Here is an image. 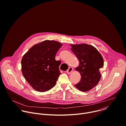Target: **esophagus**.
I'll return each mask as SVG.
<instances>
[{"label": "esophagus", "mask_w": 126, "mask_h": 126, "mask_svg": "<svg viewBox=\"0 0 126 126\" xmlns=\"http://www.w3.org/2000/svg\"><path fill=\"white\" fill-rule=\"evenodd\" d=\"M73 71V68H72V67H70V68L67 70V71H66V72H67V74H71V73H72Z\"/></svg>", "instance_id": "obj_1"}]
</instances>
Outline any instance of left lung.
I'll return each instance as SVG.
<instances>
[{
	"mask_svg": "<svg viewBox=\"0 0 126 126\" xmlns=\"http://www.w3.org/2000/svg\"><path fill=\"white\" fill-rule=\"evenodd\" d=\"M71 50L79 62L75 70L81 76L79 82L75 85L81 92H88L98 83L101 75L99 69L104 65L103 58L97 49L86 44L70 45Z\"/></svg>",
	"mask_w": 126,
	"mask_h": 126,
	"instance_id": "obj_1",
	"label": "left lung"
}]
</instances>
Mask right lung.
<instances>
[{
	"label": "right lung",
	"instance_id": "add662e5",
	"mask_svg": "<svg viewBox=\"0 0 126 126\" xmlns=\"http://www.w3.org/2000/svg\"><path fill=\"white\" fill-rule=\"evenodd\" d=\"M62 46L57 41L46 40L33 46L23 56L22 74L35 91L45 92L55 86L61 74V63L55 57Z\"/></svg>",
	"mask_w": 126,
	"mask_h": 126
}]
</instances>
